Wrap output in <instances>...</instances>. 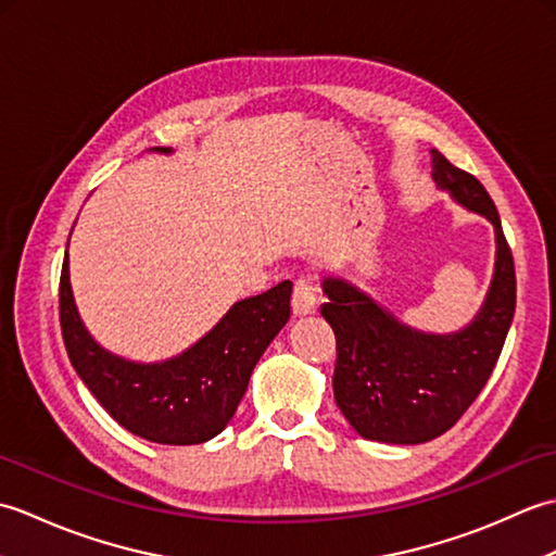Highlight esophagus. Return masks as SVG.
Returning a JSON list of instances; mask_svg holds the SVG:
<instances>
[{
	"instance_id": "esophagus-1",
	"label": "esophagus",
	"mask_w": 556,
	"mask_h": 556,
	"mask_svg": "<svg viewBox=\"0 0 556 556\" xmlns=\"http://www.w3.org/2000/svg\"><path fill=\"white\" fill-rule=\"evenodd\" d=\"M293 313L296 315H308L317 308V289L311 279L299 277L293 281V296H291Z\"/></svg>"
}]
</instances>
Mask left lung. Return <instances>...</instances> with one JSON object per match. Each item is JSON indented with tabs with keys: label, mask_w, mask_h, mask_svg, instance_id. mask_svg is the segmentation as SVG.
Listing matches in <instances>:
<instances>
[{
	"label": "left lung",
	"mask_w": 556,
	"mask_h": 556,
	"mask_svg": "<svg viewBox=\"0 0 556 556\" xmlns=\"http://www.w3.org/2000/svg\"><path fill=\"white\" fill-rule=\"evenodd\" d=\"M432 152V179L458 205L488 217L497 260L488 299L468 327L428 334L396 317L344 279L327 277L323 317L337 337L334 399L365 440L422 444L444 434L473 404L497 365L516 311V271L500 212L473 174Z\"/></svg>",
	"instance_id": "1"
}]
</instances>
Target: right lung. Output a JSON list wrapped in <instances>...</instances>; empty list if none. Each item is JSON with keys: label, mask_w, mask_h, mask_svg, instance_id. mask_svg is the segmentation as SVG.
<instances>
[{"label": "right lung", "mask_w": 556, "mask_h": 556, "mask_svg": "<svg viewBox=\"0 0 556 556\" xmlns=\"http://www.w3.org/2000/svg\"><path fill=\"white\" fill-rule=\"evenodd\" d=\"M289 315L291 281H281L233 303L203 339L179 356L134 363L104 351L88 334L71 293L68 255L59 279V323L71 365L122 428L157 444H200L227 428L255 363Z\"/></svg>", "instance_id": "obj_1"}]
</instances>
